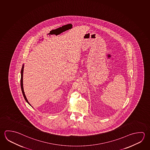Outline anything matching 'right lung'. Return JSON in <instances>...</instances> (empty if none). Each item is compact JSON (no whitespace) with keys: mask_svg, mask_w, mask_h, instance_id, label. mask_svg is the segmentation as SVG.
<instances>
[{"mask_svg":"<svg viewBox=\"0 0 150 150\" xmlns=\"http://www.w3.org/2000/svg\"><path fill=\"white\" fill-rule=\"evenodd\" d=\"M23 71H24V65H23V67H22V68H21V91H22L23 94V96H24V98H25V100H26V101L29 104V105H30V104H29V103L28 102V100H27L25 94V93H24V88H23Z\"/></svg>","mask_w":150,"mask_h":150,"instance_id":"1","label":"right lung"}]
</instances>
